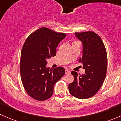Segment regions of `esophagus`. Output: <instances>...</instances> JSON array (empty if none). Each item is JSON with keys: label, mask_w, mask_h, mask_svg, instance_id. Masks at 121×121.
I'll return each instance as SVG.
<instances>
[{"label": "esophagus", "mask_w": 121, "mask_h": 121, "mask_svg": "<svg viewBox=\"0 0 121 121\" xmlns=\"http://www.w3.org/2000/svg\"><path fill=\"white\" fill-rule=\"evenodd\" d=\"M69 73H70V71H69L68 69H65V74H69Z\"/></svg>", "instance_id": "esophagus-1"}]
</instances>
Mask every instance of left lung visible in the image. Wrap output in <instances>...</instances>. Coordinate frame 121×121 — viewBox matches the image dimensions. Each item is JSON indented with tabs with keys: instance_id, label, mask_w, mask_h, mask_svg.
Segmentation results:
<instances>
[{
	"instance_id": "1",
	"label": "left lung",
	"mask_w": 121,
	"mask_h": 121,
	"mask_svg": "<svg viewBox=\"0 0 121 121\" xmlns=\"http://www.w3.org/2000/svg\"><path fill=\"white\" fill-rule=\"evenodd\" d=\"M82 44V57L79 62L85 69L80 75L72 71L74 81L68 85L71 94L79 99L93 97L102 86L107 74V54L105 47L99 36L93 31L75 33Z\"/></svg>"
}]
</instances>
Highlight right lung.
I'll list each match as a JSON object with an SVG mask.
<instances>
[{
    "mask_svg": "<svg viewBox=\"0 0 121 121\" xmlns=\"http://www.w3.org/2000/svg\"><path fill=\"white\" fill-rule=\"evenodd\" d=\"M66 36L46 27L31 33L22 50L20 71L22 83L27 93L38 101H44L53 94L54 84L65 74L58 67L49 69L47 59L56 56V48Z\"/></svg>",
    "mask_w": 121,
    "mask_h": 121,
    "instance_id": "1",
    "label": "right lung"
}]
</instances>
